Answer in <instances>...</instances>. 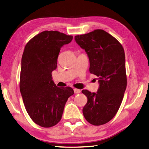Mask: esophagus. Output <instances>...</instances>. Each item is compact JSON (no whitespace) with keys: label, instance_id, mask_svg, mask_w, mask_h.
<instances>
[{"label":"esophagus","instance_id":"esophagus-1","mask_svg":"<svg viewBox=\"0 0 149 149\" xmlns=\"http://www.w3.org/2000/svg\"><path fill=\"white\" fill-rule=\"evenodd\" d=\"M74 91L75 94H79V93H80L81 92V90L78 89H74Z\"/></svg>","mask_w":149,"mask_h":149}]
</instances>
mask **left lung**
Wrapping results in <instances>:
<instances>
[{
    "mask_svg": "<svg viewBox=\"0 0 149 149\" xmlns=\"http://www.w3.org/2000/svg\"><path fill=\"white\" fill-rule=\"evenodd\" d=\"M75 40L86 52L90 73L97 76L100 84L96 93L82 91L87 97L84 116L93 125L105 124L115 116L127 88L124 49L116 38L102 29L75 36Z\"/></svg>",
    "mask_w": 149,
    "mask_h": 149,
    "instance_id": "1",
    "label": "left lung"
}]
</instances>
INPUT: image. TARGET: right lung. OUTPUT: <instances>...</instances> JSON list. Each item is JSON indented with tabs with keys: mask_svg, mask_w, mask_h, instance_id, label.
I'll list each match as a JSON object with an SVG mask.
<instances>
[{
	"mask_svg": "<svg viewBox=\"0 0 149 149\" xmlns=\"http://www.w3.org/2000/svg\"><path fill=\"white\" fill-rule=\"evenodd\" d=\"M73 36L56 31H45L26 44L21 59L20 92L30 118L42 127L56 125L68 98L74 94L70 87H57L52 71L57 67L60 49Z\"/></svg>",
	"mask_w": 149,
	"mask_h": 149,
	"instance_id": "add662e5",
	"label": "right lung"
}]
</instances>
